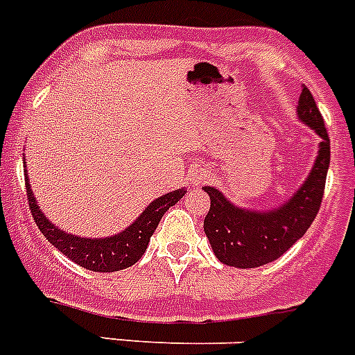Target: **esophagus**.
Here are the masks:
<instances>
[{"label": "esophagus", "instance_id": "obj_1", "mask_svg": "<svg viewBox=\"0 0 355 355\" xmlns=\"http://www.w3.org/2000/svg\"><path fill=\"white\" fill-rule=\"evenodd\" d=\"M209 175H211V172L206 171V168H197V171H193V174L190 175V181H192V183H196V184L205 183Z\"/></svg>", "mask_w": 355, "mask_h": 355}]
</instances>
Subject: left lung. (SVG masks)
Masks as SVG:
<instances>
[{
    "instance_id": "1",
    "label": "left lung",
    "mask_w": 355,
    "mask_h": 355,
    "mask_svg": "<svg viewBox=\"0 0 355 355\" xmlns=\"http://www.w3.org/2000/svg\"><path fill=\"white\" fill-rule=\"evenodd\" d=\"M299 117L322 137L315 167L300 190L274 211H245L234 208L218 190L205 187L211 208L205 218V233L215 256L236 268H256L281 258L295 241L304 236L322 206L331 162V140L324 117L302 85Z\"/></svg>"
}]
</instances>
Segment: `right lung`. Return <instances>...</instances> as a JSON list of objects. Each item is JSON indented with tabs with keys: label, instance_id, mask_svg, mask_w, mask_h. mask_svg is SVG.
I'll use <instances>...</instances> for the list:
<instances>
[{
	"label": "right lung",
	"instance_id": "add662e5",
	"mask_svg": "<svg viewBox=\"0 0 355 355\" xmlns=\"http://www.w3.org/2000/svg\"><path fill=\"white\" fill-rule=\"evenodd\" d=\"M24 181H26V196L31 216L39 225L40 233L76 265L94 272H117L139 261L146 252L150 236L158 227L163 213L184 196V188L174 190L156 199L155 202H150L146 211L135 220V224H131L126 231H122L117 236L105 238V240H89V238L72 236L56 229L37 206L26 175H24Z\"/></svg>",
	"mask_w": 355,
	"mask_h": 355
}]
</instances>
